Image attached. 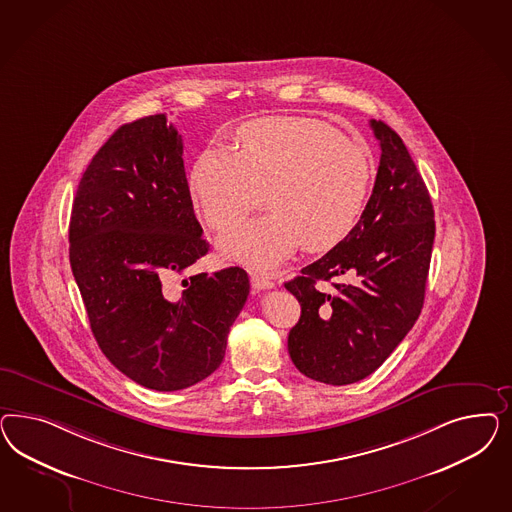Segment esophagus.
Segmentation results:
<instances>
[{
  "mask_svg": "<svg viewBox=\"0 0 512 512\" xmlns=\"http://www.w3.org/2000/svg\"><path fill=\"white\" fill-rule=\"evenodd\" d=\"M251 285L255 291H264V289H272L274 281L266 276H261V274H251Z\"/></svg>",
  "mask_w": 512,
  "mask_h": 512,
  "instance_id": "1",
  "label": "esophagus"
}]
</instances>
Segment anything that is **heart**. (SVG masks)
<instances>
[{
	"label": "heart",
	"instance_id": "b5f03b06",
	"mask_svg": "<svg viewBox=\"0 0 512 512\" xmlns=\"http://www.w3.org/2000/svg\"><path fill=\"white\" fill-rule=\"evenodd\" d=\"M240 150L204 148L189 191L204 221L225 231L264 202L270 212L225 234V257L272 268L300 244L328 251L355 229L372 187L370 157L311 118H263L238 133Z\"/></svg>",
	"mask_w": 512,
	"mask_h": 512
}]
</instances>
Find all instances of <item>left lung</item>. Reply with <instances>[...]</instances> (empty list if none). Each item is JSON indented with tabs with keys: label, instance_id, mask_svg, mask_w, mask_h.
I'll use <instances>...</instances> for the list:
<instances>
[{
	"label": "left lung",
	"instance_id": "1",
	"mask_svg": "<svg viewBox=\"0 0 512 512\" xmlns=\"http://www.w3.org/2000/svg\"><path fill=\"white\" fill-rule=\"evenodd\" d=\"M381 146L372 197L355 229L285 283L302 313L289 355L306 377L351 385L375 372L419 319L432 259L434 206L400 135L370 122ZM347 277L334 292L321 280Z\"/></svg>",
	"mask_w": 512,
	"mask_h": 512
}]
</instances>
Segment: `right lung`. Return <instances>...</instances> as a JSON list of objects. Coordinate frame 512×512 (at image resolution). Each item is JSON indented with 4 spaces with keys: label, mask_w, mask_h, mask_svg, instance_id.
<instances>
[{
    "label": "right lung",
    "mask_w": 512,
    "mask_h": 512,
    "mask_svg": "<svg viewBox=\"0 0 512 512\" xmlns=\"http://www.w3.org/2000/svg\"><path fill=\"white\" fill-rule=\"evenodd\" d=\"M165 114L114 131L82 174L69 261L93 336L142 387L172 392L216 372L249 295L244 268L172 281L208 253Z\"/></svg>",
    "instance_id": "right-lung-1"
}]
</instances>
